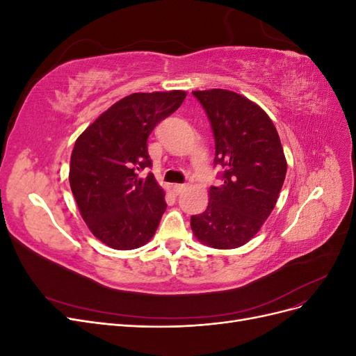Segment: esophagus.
<instances>
[{
  "label": "esophagus",
  "instance_id": "1",
  "mask_svg": "<svg viewBox=\"0 0 356 356\" xmlns=\"http://www.w3.org/2000/svg\"><path fill=\"white\" fill-rule=\"evenodd\" d=\"M186 188H187V184H174V191L177 195H179V193H182Z\"/></svg>",
  "mask_w": 356,
  "mask_h": 356
}]
</instances>
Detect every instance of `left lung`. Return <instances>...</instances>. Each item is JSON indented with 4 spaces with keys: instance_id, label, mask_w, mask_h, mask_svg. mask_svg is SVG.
Here are the masks:
<instances>
[{
    "instance_id": "left-lung-1",
    "label": "left lung",
    "mask_w": 356,
    "mask_h": 356,
    "mask_svg": "<svg viewBox=\"0 0 356 356\" xmlns=\"http://www.w3.org/2000/svg\"><path fill=\"white\" fill-rule=\"evenodd\" d=\"M215 138L213 165L222 184L209 188L204 212L191 215L197 241L217 250L252 239L273 211L286 175V159L273 122L245 96L225 89L195 90Z\"/></svg>"
}]
</instances>
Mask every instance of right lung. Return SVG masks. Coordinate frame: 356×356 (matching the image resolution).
<instances>
[{"mask_svg": "<svg viewBox=\"0 0 356 356\" xmlns=\"http://www.w3.org/2000/svg\"><path fill=\"white\" fill-rule=\"evenodd\" d=\"M184 90L132 93L111 105L75 141L70 186L90 232L114 250L152 241L166 209L165 191L153 174L147 139L177 111Z\"/></svg>", "mask_w": 356, "mask_h": 356, "instance_id": "right-lung-1", "label": "right lung"}]
</instances>
